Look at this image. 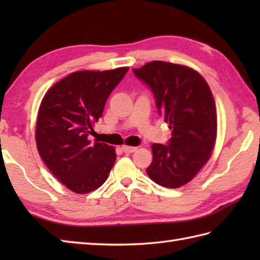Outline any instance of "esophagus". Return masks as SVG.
<instances>
[{
    "label": "esophagus",
    "mask_w": 260,
    "mask_h": 260,
    "mask_svg": "<svg viewBox=\"0 0 260 260\" xmlns=\"http://www.w3.org/2000/svg\"><path fill=\"white\" fill-rule=\"evenodd\" d=\"M121 150H123V152H125V153H133V152H135L137 150V147L123 145V146H121Z\"/></svg>",
    "instance_id": "obj_1"
}]
</instances>
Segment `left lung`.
I'll use <instances>...</instances> for the list:
<instances>
[{
    "label": "left lung",
    "instance_id": "left-lung-1",
    "mask_svg": "<svg viewBox=\"0 0 260 260\" xmlns=\"http://www.w3.org/2000/svg\"><path fill=\"white\" fill-rule=\"evenodd\" d=\"M152 90L158 114L172 137L153 144L146 173L155 183L176 189L190 182L211 156L217 137V114L211 90L203 77L189 67L165 61L133 69Z\"/></svg>",
    "mask_w": 260,
    "mask_h": 260
}]
</instances>
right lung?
<instances>
[{
    "label": "right lung",
    "instance_id": "obj_1",
    "mask_svg": "<svg viewBox=\"0 0 260 260\" xmlns=\"http://www.w3.org/2000/svg\"><path fill=\"white\" fill-rule=\"evenodd\" d=\"M127 71H76L53 85L41 102L36 126L39 154L50 172L79 194L98 189L116 161L113 146L91 143L88 136Z\"/></svg>",
    "mask_w": 260,
    "mask_h": 260
}]
</instances>
